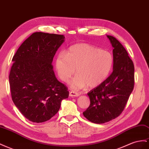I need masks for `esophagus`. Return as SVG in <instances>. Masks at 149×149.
Masks as SVG:
<instances>
[{"instance_id":"34e87169","label":"esophagus","mask_w":149,"mask_h":149,"mask_svg":"<svg viewBox=\"0 0 149 149\" xmlns=\"http://www.w3.org/2000/svg\"><path fill=\"white\" fill-rule=\"evenodd\" d=\"M79 95L75 91H71L70 92V96H71V97H77V96H79Z\"/></svg>"}]
</instances>
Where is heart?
I'll return each instance as SVG.
<instances>
[{
	"instance_id": "heart-1",
	"label": "heart",
	"mask_w": 149,
	"mask_h": 149,
	"mask_svg": "<svg viewBox=\"0 0 149 149\" xmlns=\"http://www.w3.org/2000/svg\"><path fill=\"white\" fill-rule=\"evenodd\" d=\"M113 63L110 52L83 43L70 47L65 55L58 54L55 68L59 78L64 82L69 81L76 69V74L70 82V86L78 90L86 86L92 88L102 84L110 74Z\"/></svg>"
}]
</instances>
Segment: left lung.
Instances as JSON below:
<instances>
[{"instance_id": "1", "label": "left lung", "mask_w": 149, "mask_h": 149, "mask_svg": "<svg viewBox=\"0 0 149 149\" xmlns=\"http://www.w3.org/2000/svg\"><path fill=\"white\" fill-rule=\"evenodd\" d=\"M113 49V72L107 79L87 95L90 104L83 114L89 121L104 123L113 120L123 111L134 86V66L122 45L107 35Z\"/></svg>"}]
</instances>
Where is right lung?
<instances>
[{
	"mask_svg": "<svg viewBox=\"0 0 149 149\" xmlns=\"http://www.w3.org/2000/svg\"><path fill=\"white\" fill-rule=\"evenodd\" d=\"M65 36L37 32L19 47L9 76L12 99L31 122H45L59 111L69 91L56 78L52 65Z\"/></svg>",
	"mask_w": 149,
	"mask_h": 149,
	"instance_id": "obj_1",
	"label": "right lung"
}]
</instances>
